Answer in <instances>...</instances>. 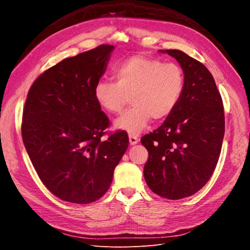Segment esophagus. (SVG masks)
Here are the masks:
<instances>
[{
	"label": "esophagus",
	"instance_id": "obj_1",
	"mask_svg": "<svg viewBox=\"0 0 250 250\" xmlns=\"http://www.w3.org/2000/svg\"><path fill=\"white\" fill-rule=\"evenodd\" d=\"M139 138L138 137H135V135H129V144L131 146H133V145H135V144H138L139 143Z\"/></svg>",
	"mask_w": 250,
	"mask_h": 250
}]
</instances>
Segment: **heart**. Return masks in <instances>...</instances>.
Instances as JSON below:
<instances>
[{"instance_id":"heart-1","label":"heart","mask_w":250,"mask_h":250,"mask_svg":"<svg viewBox=\"0 0 250 250\" xmlns=\"http://www.w3.org/2000/svg\"><path fill=\"white\" fill-rule=\"evenodd\" d=\"M113 75L116 82L96 83L94 99L105 112L118 115L130 96L132 107L115 121L113 127L131 135L145 129L151 118H168L185 90V74L178 64L142 55L124 59L115 67Z\"/></svg>"}]
</instances>
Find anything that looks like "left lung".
Segmentation results:
<instances>
[{
  "instance_id": "1",
  "label": "left lung",
  "mask_w": 250,
  "mask_h": 250,
  "mask_svg": "<svg viewBox=\"0 0 250 250\" xmlns=\"http://www.w3.org/2000/svg\"><path fill=\"white\" fill-rule=\"evenodd\" d=\"M158 52L177 60L185 90L175 110L141 140L149 153L144 177L153 193L177 200L198 192L213 175L224 138V110L206 66L183 51Z\"/></svg>"
}]
</instances>
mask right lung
Instances as JSON below:
<instances>
[{
	"label": "right lung",
	"mask_w": 250,
	"mask_h": 250,
	"mask_svg": "<svg viewBox=\"0 0 250 250\" xmlns=\"http://www.w3.org/2000/svg\"><path fill=\"white\" fill-rule=\"evenodd\" d=\"M113 50L101 44L62 60L28 93L22 142L42 184L62 200L86 204L101 198L128 148L122 131L101 141L109 121L93 96Z\"/></svg>",
	"instance_id": "1"
}]
</instances>
